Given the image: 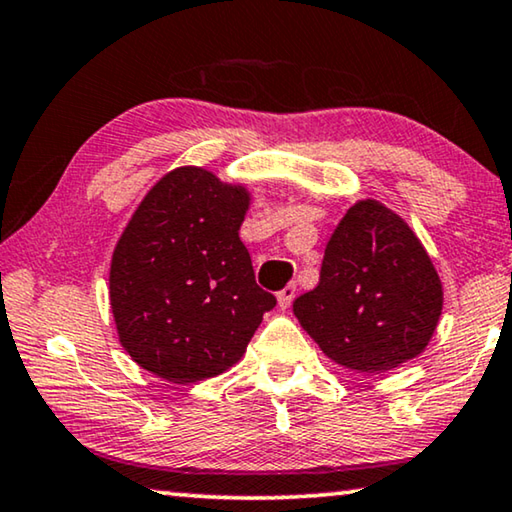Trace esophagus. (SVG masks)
<instances>
[{"label": "esophagus", "instance_id": "esophagus-1", "mask_svg": "<svg viewBox=\"0 0 512 512\" xmlns=\"http://www.w3.org/2000/svg\"><path fill=\"white\" fill-rule=\"evenodd\" d=\"M295 293H297V286L295 283H288L286 288H281L279 293H277V300H279V306L281 309H288L290 304H293V300H295Z\"/></svg>", "mask_w": 512, "mask_h": 512}]
</instances>
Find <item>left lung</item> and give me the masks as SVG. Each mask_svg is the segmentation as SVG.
Returning a JSON list of instances; mask_svg holds the SVG:
<instances>
[{
	"instance_id": "obj_1",
	"label": "left lung",
	"mask_w": 512,
	"mask_h": 512,
	"mask_svg": "<svg viewBox=\"0 0 512 512\" xmlns=\"http://www.w3.org/2000/svg\"><path fill=\"white\" fill-rule=\"evenodd\" d=\"M442 302V281L414 231L366 199L338 222L318 286L297 297L293 311L336 364L384 373L426 350Z\"/></svg>"
}]
</instances>
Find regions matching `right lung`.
Wrapping results in <instances>:
<instances>
[{
    "mask_svg": "<svg viewBox=\"0 0 512 512\" xmlns=\"http://www.w3.org/2000/svg\"><path fill=\"white\" fill-rule=\"evenodd\" d=\"M242 185L199 167L157 180L125 226L109 302L125 352L157 377L190 384L245 355L277 297L258 286L240 240Z\"/></svg>",
    "mask_w": 512,
    "mask_h": 512,
    "instance_id": "obj_1",
    "label": "right lung"
}]
</instances>
